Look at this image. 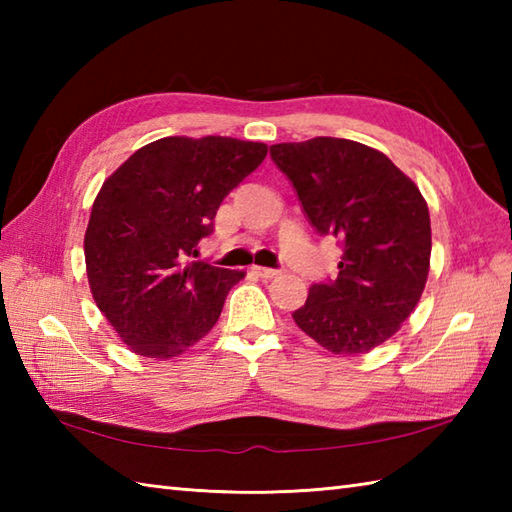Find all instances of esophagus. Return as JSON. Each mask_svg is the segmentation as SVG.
Segmentation results:
<instances>
[{
    "label": "esophagus",
    "mask_w": 512,
    "mask_h": 512,
    "mask_svg": "<svg viewBox=\"0 0 512 512\" xmlns=\"http://www.w3.org/2000/svg\"><path fill=\"white\" fill-rule=\"evenodd\" d=\"M253 273H255L257 277H262V279H273V277H277V275H279V270H277V268L255 266V268H253Z\"/></svg>",
    "instance_id": "1"
}]
</instances>
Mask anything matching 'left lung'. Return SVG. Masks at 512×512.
Listing matches in <instances>:
<instances>
[{"label":"left lung","mask_w":512,"mask_h":512,"mask_svg":"<svg viewBox=\"0 0 512 512\" xmlns=\"http://www.w3.org/2000/svg\"><path fill=\"white\" fill-rule=\"evenodd\" d=\"M270 158L314 231L343 250L339 275L312 284L292 319L334 354L374 350L398 332L427 284V202L385 154L354 140L279 143Z\"/></svg>","instance_id":"obj_1"}]
</instances>
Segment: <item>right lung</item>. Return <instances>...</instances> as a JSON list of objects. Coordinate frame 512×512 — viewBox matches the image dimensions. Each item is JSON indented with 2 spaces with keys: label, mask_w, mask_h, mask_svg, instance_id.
I'll use <instances>...</instances> for the list:
<instances>
[{
  "label": "right lung",
  "mask_w": 512,
  "mask_h": 512,
  "mask_svg": "<svg viewBox=\"0 0 512 512\" xmlns=\"http://www.w3.org/2000/svg\"><path fill=\"white\" fill-rule=\"evenodd\" d=\"M266 151L226 136H169L105 180L85 231V266L96 306L136 354L178 356L220 319L244 275L189 257Z\"/></svg>",
  "instance_id": "1"
}]
</instances>
